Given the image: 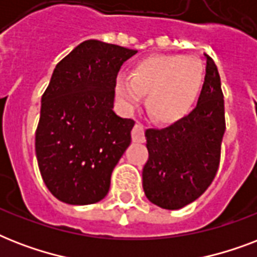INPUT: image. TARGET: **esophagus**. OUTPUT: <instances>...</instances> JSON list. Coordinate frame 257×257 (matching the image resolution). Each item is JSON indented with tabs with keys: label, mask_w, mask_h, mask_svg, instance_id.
<instances>
[{
	"label": "esophagus",
	"mask_w": 257,
	"mask_h": 257,
	"mask_svg": "<svg viewBox=\"0 0 257 257\" xmlns=\"http://www.w3.org/2000/svg\"><path fill=\"white\" fill-rule=\"evenodd\" d=\"M132 139L135 143L143 144L145 143V133H144V126L141 124H136L132 131Z\"/></svg>",
	"instance_id": "1"
}]
</instances>
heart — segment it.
I'll return each instance as SVG.
<instances>
[{
  "instance_id": "obj_1",
  "label": "heart",
  "mask_w": 257,
  "mask_h": 257,
  "mask_svg": "<svg viewBox=\"0 0 257 257\" xmlns=\"http://www.w3.org/2000/svg\"><path fill=\"white\" fill-rule=\"evenodd\" d=\"M204 88L201 62L183 54H160L139 61L131 74H117L116 94L126 109L147 96V110L155 122L175 125L195 109Z\"/></svg>"
}]
</instances>
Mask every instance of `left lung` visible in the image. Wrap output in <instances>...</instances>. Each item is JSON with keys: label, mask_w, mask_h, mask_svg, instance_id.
<instances>
[{"label": "left lung", "mask_w": 257, "mask_h": 257, "mask_svg": "<svg viewBox=\"0 0 257 257\" xmlns=\"http://www.w3.org/2000/svg\"><path fill=\"white\" fill-rule=\"evenodd\" d=\"M197 106L179 124L145 132L149 159L143 169L147 199L164 209H180L199 199L217 172L224 136L223 93L207 54Z\"/></svg>", "instance_id": "obj_1"}]
</instances>
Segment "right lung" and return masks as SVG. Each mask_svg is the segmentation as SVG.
Listing matches in <instances>:
<instances>
[{"mask_svg": "<svg viewBox=\"0 0 257 257\" xmlns=\"http://www.w3.org/2000/svg\"><path fill=\"white\" fill-rule=\"evenodd\" d=\"M136 53L86 40L53 70L41 98L36 156L44 183L62 203L88 205L108 195L135 125L113 110L114 81L121 65Z\"/></svg>", "mask_w": 257, "mask_h": 257, "instance_id": "right-lung-1", "label": "right lung"}]
</instances>
